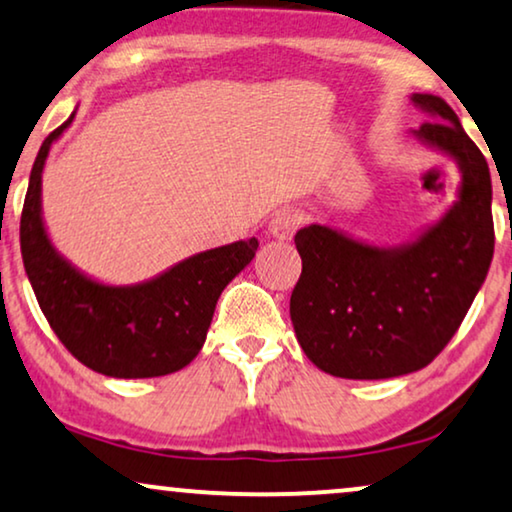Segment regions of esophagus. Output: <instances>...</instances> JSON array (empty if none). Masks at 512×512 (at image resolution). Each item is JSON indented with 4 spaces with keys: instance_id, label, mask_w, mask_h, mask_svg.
<instances>
[{
    "instance_id": "1",
    "label": "esophagus",
    "mask_w": 512,
    "mask_h": 512,
    "mask_svg": "<svg viewBox=\"0 0 512 512\" xmlns=\"http://www.w3.org/2000/svg\"><path fill=\"white\" fill-rule=\"evenodd\" d=\"M300 214L296 209H282V212H277L275 216L270 219V233L272 237H277V240H291L293 235H296V230L300 228Z\"/></svg>"
}]
</instances>
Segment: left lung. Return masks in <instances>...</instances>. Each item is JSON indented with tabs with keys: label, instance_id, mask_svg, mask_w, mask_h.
<instances>
[{
	"label": "left lung",
	"instance_id": "8db88e82",
	"mask_svg": "<svg viewBox=\"0 0 512 512\" xmlns=\"http://www.w3.org/2000/svg\"><path fill=\"white\" fill-rule=\"evenodd\" d=\"M410 100L429 116L412 135L461 172L452 207L401 247H375L321 223L296 233L303 272L291 293L293 331L314 366L345 380L429 366L457 333L494 256L485 156L445 100Z\"/></svg>",
	"mask_w": 512,
	"mask_h": 512
}]
</instances>
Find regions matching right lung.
Here are the masks:
<instances>
[{
	"label": "right lung",
	"mask_w": 512,
	"mask_h": 512,
	"mask_svg": "<svg viewBox=\"0 0 512 512\" xmlns=\"http://www.w3.org/2000/svg\"><path fill=\"white\" fill-rule=\"evenodd\" d=\"M74 116L44 139L34 160L20 216L27 279L55 335L83 366L121 380L177 373L205 345L216 300L256 256L258 240L200 251L139 284L88 277L53 247L41 214L48 151Z\"/></svg>",
	"instance_id": "right-lung-1"
}]
</instances>
